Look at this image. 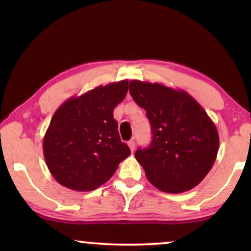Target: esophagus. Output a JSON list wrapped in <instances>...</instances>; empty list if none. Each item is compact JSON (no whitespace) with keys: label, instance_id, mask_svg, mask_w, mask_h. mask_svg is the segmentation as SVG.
I'll use <instances>...</instances> for the list:
<instances>
[{"label":"esophagus","instance_id":"1","mask_svg":"<svg viewBox=\"0 0 251 251\" xmlns=\"http://www.w3.org/2000/svg\"><path fill=\"white\" fill-rule=\"evenodd\" d=\"M128 146H129V149H130V151H131V152H133V151H135V149H136V144H135V142H133V140H130V142L128 143Z\"/></svg>","mask_w":251,"mask_h":251}]
</instances>
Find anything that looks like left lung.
I'll return each mask as SVG.
<instances>
[{
	"label": "left lung",
	"mask_w": 251,
	"mask_h": 251,
	"mask_svg": "<svg viewBox=\"0 0 251 251\" xmlns=\"http://www.w3.org/2000/svg\"><path fill=\"white\" fill-rule=\"evenodd\" d=\"M131 97L146 111L152 143L135 157L150 183L166 193H183L197 186L214 166L219 149L215 123L184 90L132 80Z\"/></svg>",
	"instance_id": "left-lung-1"
}]
</instances>
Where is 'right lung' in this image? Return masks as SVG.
I'll list each match as a JSON object with an SVG mask.
<instances>
[{
    "label": "right lung",
    "mask_w": 251,
    "mask_h": 251,
    "mask_svg": "<svg viewBox=\"0 0 251 251\" xmlns=\"http://www.w3.org/2000/svg\"><path fill=\"white\" fill-rule=\"evenodd\" d=\"M126 92V80L99 85L67 99L54 112L43 138V153L60 185L77 192L94 191L130 155L113 116Z\"/></svg>",
    "instance_id": "obj_1"
}]
</instances>
